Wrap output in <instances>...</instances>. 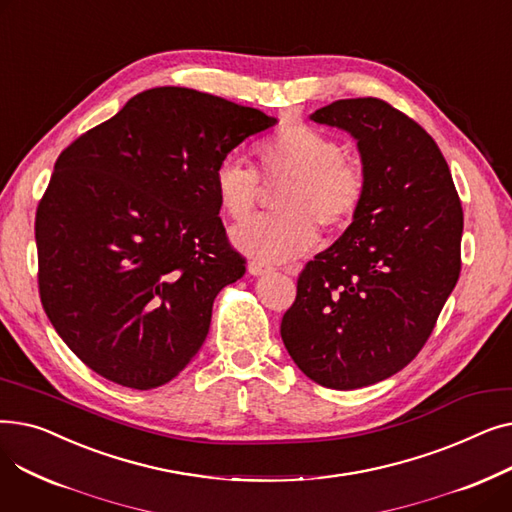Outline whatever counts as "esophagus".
<instances>
[{"mask_svg":"<svg viewBox=\"0 0 512 512\" xmlns=\"http://www.w3.org/2000/svg\"><path fill=\"white\" fill-rule=\"evenodd\" d=\"M270 272H272L270 265H265V263H261L257 259L249 261V274L251 276H263V274H270Z\"/></svg>","mask_w":512,"mask_h":512,"instance_id":"obj_1","label":"esophagus"}]
</instances>
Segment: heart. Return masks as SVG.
<instances>
[{"label": "heart", "instance_id": "1", "mask_svg": "<svg viewBox=\"0 0 512 512\" xmlns=\"http://www.w3.org/2000/svg\"><path fill=\"white\" fill-rule=\"evenodd\" d=\"M261 178L284 184L274 199L276 215L234 230L232 242L261 263H284L307 253L326 232L344 230L365 195L363 168L344 159L340 145L307 124H288L259 147ZM215 195L232 222H245L257 205L261 182L253 168L226 157L213 176Z\"/></svg>", "mask_w": 512, "mask_h": 512}]
</instances>
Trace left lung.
Segmentation results:
<instances>
[{
	"instance_id": "1",
	"label": "left lung",
	"mask_w": 512,
	"mask_h": 512,
	"mask_svg": "<svg viewBox=\"0 0 512 512\" xmlns=\"http://www.w3.org/2000/svg\"><path fill=\"white\" fill-rule=\"evenodd\" d=\"M309 120L351 134L365 174L353 224L305 265L280 334L319 386L355 390L407 367L461 274L463 207L436 141L382 99Z\"/></svg>"
}]
</instances>
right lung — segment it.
<instances>
[{
    "label": "right lung",
    "instance_id": "1",
    "mask_svg": "<svg viewBox=\"0 0 512 512\" xmlns=\"http://www.w3.org/2000/svg\"><path fill=\"white\" fill-rule=\"evenodd\" d=\"M278 120L184 87L128 99L56 161L37 209L41 303L105 380L151 390L203 346L218 292L245 276L213 176Z\"/></svg>",
    "mask_w": 512,
    "mask_h": 512
}]
</instances>
